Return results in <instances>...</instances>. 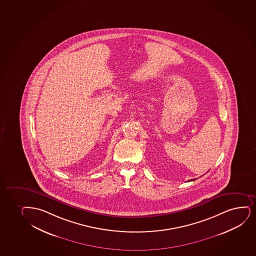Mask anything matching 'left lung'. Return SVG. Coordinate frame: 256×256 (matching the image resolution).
I'll list each match as a JSON object with an SVG mask.
<instances>
[{"mask_svg":"<svg viewBox=\"0 0 256 256\" xmlns=\"http://www.w3.org/2000/svg\"><path fill=\"white\" fill-rule=\"evenodd\" d=\"M193 180H195V178H193V180H190V181H193Z\"/></svg>","mask_w":256,"mask_h":256,"instance_id":"8db88e82","label":"left lung"}]
</instances>
